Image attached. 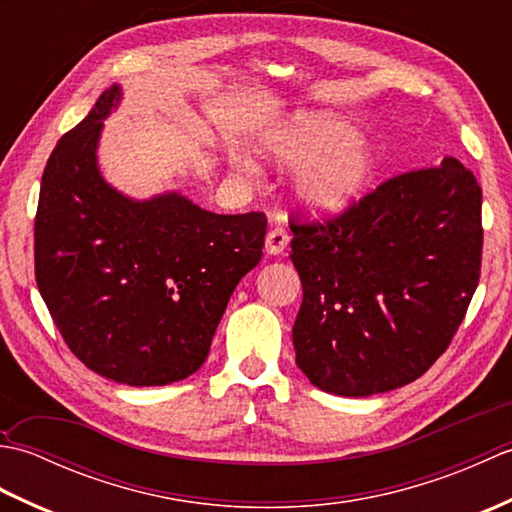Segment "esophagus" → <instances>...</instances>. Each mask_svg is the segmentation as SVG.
<instances>
[{
	"mask_svg": "<svg viewBox=\"0 0 512 512\" xmlns=\"http://www.w3.org/2000/svg\"><path fill=\"white\" fill-rule=\"evenodd\" d=\"M288 242H290V235H288L286 228L277 226L266 235V253L268 255H281L286 250Z\"/></svg>",
	"mask_w": 512,
	"mask_h": 512,
	"instance_id": "esophagus-1",
	"label": "esophagus"
}]
</instances>
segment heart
Masks as SVG:
<instances>
[{
  "instance_id": "heart-1",
  "label": "heart",
  "mask_w": 512,
  "mask_h": 512,
  "mask_svg": "<svg viewBox=\"0 0 512 512\" xmlns=\"http://www.w3.org/2000/svg\"><path fill=\"white\" fill-rule=\"evenodd\" d=\"M259 154L275 165H299L295 193L314 215L343 211L376 169L372 143L354 127L330 114H295L259 140ZM239 169H250V160L239 158Z\"/></svg>"
}]
</instances>
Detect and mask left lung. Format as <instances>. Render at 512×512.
Returning a JSON list of instances; mask_svg holds the SVG:
<instances>
[{
	"instance_id": "obj_1",
	"label": "left lung",
	"mask_w": 512,
	"mask_h": 512,
	"mask_svg": "<svg viewBox=\"0 0 512 512\" xmlns=\"http://www.w3.org/2000/svg\"><path fill=\"white\" fill-rule=\"evenodd\" d=\"M290 231L303 286L292 343L314 387L383 394L447 350L482 264V189L462 162L402 173L336 220Z\"/></svg>"
}]
</instances>
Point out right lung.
Instances as JSON below:
<instances>
[{"label":"right lung","instance_id":"add662e5","mask_svg":"<svg viewBox=\"0 0 512 512\" xmlns=\"http://www.w3.org/2000/svg\"><path fill=\"white\" fill-rule=\"evenodd\" d=\"M123 99L107 88L43 169L35 275L72 354L121 385L195 374L226 303L262 259L264 213L217 215L178 191L136 200L99 167L103 121Z\"/></svg>","mask_w":512,"mask_h":512}]
</instances>
